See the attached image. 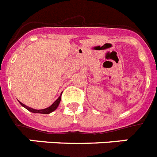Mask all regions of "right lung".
<instances>
[{
  "mask_svg": "<svg viewBox=\"0 0 157 157\" xmlns=\"http://www.w3.org/2000/svg\"><path fill=\"white\" fill-rule=\"evenodd\" d=\"M60 100H61V96H59V98L56 100V101H54L53 103H52V105H50L49 107L46 108V109H39V110H37V109H32L30 107L27 106V105H25L24 104H23L22 102L19 101V104L22 105L23 107H24L25 109H27L28 111L30 112H33V113H41V114H49L51 112H52L53 111L56 110V109L58 108L59 106V103H60Z\"/></svg>",
  "mask_w": 157,
  "mask_h": 157,
  "instance_id": "1",
  "label": "right lung"
}]
</instances>
